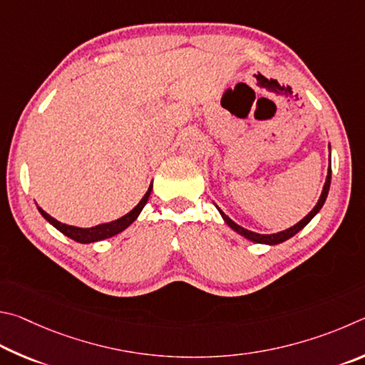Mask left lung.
I'll list each match as a JSON object with an SVG mask.
<instances>
[{
    "mask_svg": "<svg viewBox=\"0 0 365 365\" xmlns=\"http://www.w3.org/2000/svg\"><path fill=\"white\" fill-rule=\"evenodd\" d=\"M329 149H330V145H329ZM330 179H331V163L329 165V171H327V179H325V184H324V189H322V194H321V197H319V200H317V203H316V207L311 210V212L304 216V218L299 221V222H297L295 226H292V227H289V229H285V231H280V232H277V234H257V232H253V231H248V229H245V227H242V226H239L237 222H234L231 218H229L227 215H225L221 212V210L218 208V212L221 213V216H222V220L226 221V225L232 229V231H235L237 234H240V235H244L245 239H248V240H252V242H255V244H266V245H277V244H282V242H285V240H289L290 237H293V235H295L297 232H299L302 231V229L308 225V222L314 218V216L319 213V210H321L322 207H324V203H325V199H327V195H329V189H330Z\"/></svg>",
    "mask_w": 365,
    "mask_h": 365,
    "instance_id": "left-lung-1",
    "label": "left lung"
}]
</instances>
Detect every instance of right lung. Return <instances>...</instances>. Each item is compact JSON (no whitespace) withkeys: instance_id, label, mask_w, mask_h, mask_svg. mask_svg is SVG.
Instances as JSON below:
<instances>
[{"instance_id":"right-lung-1","label":"right lung","mask_w":365,"mask_h":365,"mask_svg":"<svg viewBox=\"0 0 365 365\" xmlns=\"http://www.w3.org/2000/svg\"><path fill=\"white\" fill-rule=\"evenodd\" d=\"M152 192V184L147 189V192L144 194L143 199L138 203L136 207H134L130 213H126L125 216H121V218L110 221V222H104V225H98L94 227H75V226H68V225H63V222L54 220L53 216H49L44 210H41L38 207V212L41 213V216L44 220H46L49 225H53L57 231H61L63 235H67L75 242H80V244H91V242H99V240H104L108 237H113V235L120 234L121 231H125V229L133 225L136 218L139 216V213L143 212L144 205L149 200Z\"/></svg>"}]
</instances>
